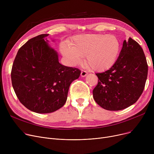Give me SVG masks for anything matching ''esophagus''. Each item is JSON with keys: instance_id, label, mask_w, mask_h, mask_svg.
I'll return each instance as SVG.
<instances>
[{"instance_id": "obj_1", "label": "esophagus", "mask_w": 154, "mask_h": 154, "mask_svg": "<svg viewBox=\"0 0 154 154\" xmlns=\"http://www.w3.org/2000/svg\"><path fill=\"white\" fill-rule=\"evenodd\" d=\"M87 75V72L86 71H85V70H82L81 74H80V75H81V77H85Z\"/></svg>"}]
</instances>
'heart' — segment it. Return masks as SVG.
<instances>
[{
  "mask_svg": "<svg viewBox=\"0 0 154 154\" xmlns=\"http://www.w3.org/2000/svg\"><path fill=\"white\" fill-rule=\"evenodd\" d=\"M120 49L119 39L112 34L76 35L70 45L65 43L60 45V52L69 66H77L85 56L86 66L95 72L110 69L116 62Z\"/></svg>",
  "mask_w": 154,
  "mask_h": 154,
  "instance_id": "obj_1",
  "label": "heart"
}]
</instances>
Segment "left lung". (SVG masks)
Here are the masks:
<instances>
[{
  "label": "left lung",
  "mask_w": 154,
  "mask_h": 154,
  "mask_svg": "<svg viewBox=\"0 0 154 154\" xmlns=\"http://www.w3.org/2000/svg\"><path fill=\"white\" fill-rule=\"evenodd\" d=\"M148 66L142 48L135 40H125L119 57L109 70L97 73L93 90L95 101L103 109L120 110L135 103L144 89Z\"/></svg>",
  "instance_id": "8db88e82"
}]
</instances>
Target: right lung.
Instances as JSON below:
<instances>
[{"instance_id":"right-lung-1","label":"right lung","mask_w":154,"mask_h":154,"mask_svg":"<svg viewBox=\"0 0 154 154\" xmlns=\"http://www.w3.org/2000/svg\"><path fill=\"white\" fill-rule=\"evenodd\" d=\"M48 35H39L22 45L11 71L17 98L27 109L38 114L51 113L63 107L70 84L80 75L78 69L59 63L57 52L45 38Z\"/></svg>"}]
</instances>
